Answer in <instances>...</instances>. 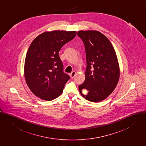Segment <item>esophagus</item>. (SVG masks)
I'll use <instances>...</instances> for the list:
<instances>
[{"label": "esophagus", "mask_w": 146, "mask_h": 146, "mask_svg": "<svg viewBox=\"0 0 146 146\" xmlns=\"http://www.w3.org/2000/svg\"><path fill=\"white\" fill-rule=\"evenodd\" d=\"M76 72H75V71H73V72L70 74V77H71L72 78H74V76H76Z\"/></svg>", "instance_id": "34e87169"}]
</instances>
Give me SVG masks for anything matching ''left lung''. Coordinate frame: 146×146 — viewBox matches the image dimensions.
Segmentation results:
<instances>
[{
    "instance_id": "1",
    "label": "left lung",
    "mask_w": 146,
    "mask_h": 146,
    "mask_svg": "<svg viewBox=\"0 0 146 146\" xmlns=\"http://www.w3.org/2000/svg\"><path fill=\"white\" fill-rule=\"evenodd\" d=\"M84 42L87 68L84 83L79 86L81 96L92 102H100L108 97L116 87L120 68L116 52L109 40L95 30L79 31ZM83 90H87L84 95Z\"/></svg>"
}]
</instances>
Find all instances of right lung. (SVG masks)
<instances>
[{"label": "right lung", "mask_w": 146, "mask_h": 146, "mask_svg": "<svg viewBox=\"0 0 146 146\" xmlns=\"http://www.w3.org/2000/svg\"><path fill=\"white\" fill-rule=\"evenodd\" d=\"M76 34L75 31H46L33 40L25 58L24 76L35 96L51 101L63 93L70 77L63 72L59 52Z\"/></svg>", "instance_id": "1"}]
</instances>
